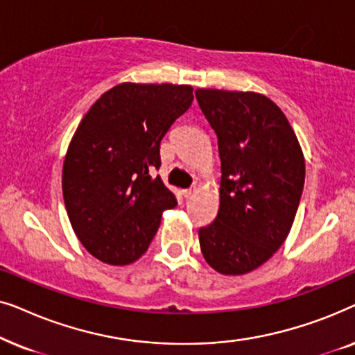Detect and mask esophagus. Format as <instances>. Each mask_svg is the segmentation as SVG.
Wrapping results in <instances>:
<instances>
[{
    "label": "esophagus",
    "instance_id": "34e87169",
    "mask_svg": "<svg viewBox=\"0 0 355 355\" xmlns=\"http://www.w3.org/2000/svg\"><path fill=\"white\" fill-rule=\"evenodd\" d=\"M193 192H196V187H191V189H184V191H182V196L186 197V198H189V197H192V196H193Z\"/></svg>",
    "mask_w": 355,
    "mask_h": 355
}]
</instances>
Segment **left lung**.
<instances>
[{"mask_svg": "<svg viewBox=\"0 0 355 355\" xmlns=\"http://www.w3.org/2000/svg\"><path fill=\"white\" fill-rule=\"evenodd\" d=\"M196 96L221 159L220 210L198 230L200 249L218 273L245 275L289 234L302 197L304 155L284 113L266 96L211 89Z\"/></svg>", "mask_w": 355, "mask_h": 355, "instance_id": "left-lung-1", "label": "left lung"}]
</instances>
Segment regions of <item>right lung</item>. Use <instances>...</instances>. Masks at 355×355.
Returning <instances> with one entry per match:
<instances>
[{
    "label": "right lung",
    "mask_w": 355,
    "mask_h": 355,
    "mask_svg": "<svg viewBox=\"0 0 355 355\" xmlns=\"http://www.w3.org/2000/svg\"><path fill=\"white\" fill-rule=\"evenodd\" d=\"M191 85L121 84L82 118L62 166V196L82 245L110 265L148 249L176 196L153 173L159 144L192 105Z\"/></svg>",
    "instance_id": "obj_1"
}]
</instances>
